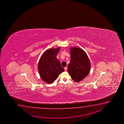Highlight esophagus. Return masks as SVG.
<instances>
[{"label": "esophagus", "mask_w": 124, "mask_h": 124, "mask_svg": "<svg viewBox=\"0 0 124 124\" xmlns=\"http://www.w3.org/2000/svg\"><path fill=\"white\" fill-rule=\"evenodd\" d=\"M64 69H65V70L66 71L67 70V67H64Z\"/></svg>", "instance_id": "1"}]
</instances>
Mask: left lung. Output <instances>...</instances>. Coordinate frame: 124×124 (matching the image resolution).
Masks as SVG:
<instances>
[{
	"mask_svg": "<svg viewBox=\"0 0 124 124\" xmlns=\"http://www.w3.org/2000/svg\"><path fill=\"white\" fill-rule=\"evenodd\" d=\"M70 52L71 58L68 71L74 82H78L90 73L91 64L86 53L82 49L72 47Z\"/></svg>",
	"mask_w": 124,
	"mask_h": 124,
	"instance_id": "left-lung-1",
	"label": "left lung"
}]
</instances>
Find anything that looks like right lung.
Instances as JSON below:
<instances>
[{"label": "right lung", "instance_id": "1", "mask_svg": "<svg viewBox=\"0 0 124 124\" xmlns=\"http://www.w3.org/2000/svg\"><path fill=\"white\" fill-rule=\"evenodd\" d=\"M60 49L59 47L48 49L41 56L38 63L40 76L43 81L49 84L54 82L65 70L56 58Z\"/></svg>", "mask_w": 124, "mask_h": 124}]
</instances>
